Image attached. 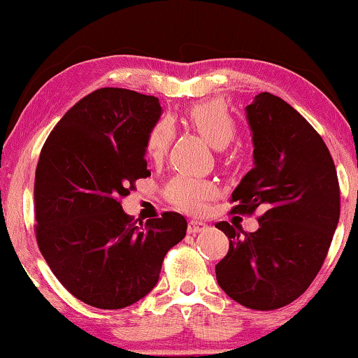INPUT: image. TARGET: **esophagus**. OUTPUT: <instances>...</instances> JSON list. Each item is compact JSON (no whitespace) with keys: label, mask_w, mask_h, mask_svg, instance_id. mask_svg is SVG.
<instances>
[{"label":"esophagus","mask_w":358,"mask_h":358,"mask_svg":"<svg viewBox=\"0 0 358 358\" xmlns=\"http://www.w3.org/2000/svg\"><path fill=\"white\" fill-rule=\"evenodd\" d=\"M205 229H207V224L202 223V222H197V220H192V222H189L187 231L190 234H197L200 231H205Z\"/></svg>","instance_id":"1"}]
</instances>
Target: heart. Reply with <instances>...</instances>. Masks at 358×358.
<instances>
[{
    "label": "heart",
    "instance_id": "heart-1",
    "mask_svg": "<svg viewBox=\"0 0 358 358\" xmlns=\"http://www.w3.org/2000/svg\"><path fill=\"white\" fill-rule=\"evenodd\" d=\"M185 122L197 131L210 146L224 150L236 136V124L229 115L227 106L220 101H208L190 107ZM174 131L168 120H159L150 130L146 138V155L151 159H163L173 145ZM168 199L185 212H200L205 203L217 194L213 182L192 176H178L166 189Z\"/></svg>",
    "mask_w": 358,
    "mask_h": 358
}]
</instances>
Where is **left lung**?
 Returning <instances> with one entry per match:
<instances>
[{"label": "left lung", "instance_id": "8db88e82", "mask_svg": "<svg viewBox=\"0 0 358 358\" xmlns=\"http://www.w3.org/2000/svg\"><path fill=\"white\" fill-rule=\"evenodd\" d=\"M246 119L254 168L231 194L233 212L264 213L254 233L215 224L229 239L215 272L229 298L268 311L296 300L315 280L339 223L341 192L326 143L290 104L261 92Z\"/></svg>", "mask_w": 358, "mask_h": 358}]
</instances>
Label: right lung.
I'll return each mask as SVG.
<instances>
[{
	"instance_id": "add662e5",
	"label": "right lung",
	"mask_w": 358,
	"mask_h": 358,
	"mask_svg": "<svg viewBox=\"0 0 358 358\" xmlns=\"http://www.w3.org/2000/svg\"><path fill=\"white\" fill-rule=\"evenodd\" d=\"M158 97L102 87L76 102L43 145L36 169V238L63 287L101 310H120L158 283L166 252L184 239L182 215L136 224L120 199L148 178L146 138Z\"/></svg>"
}]
</instances>
